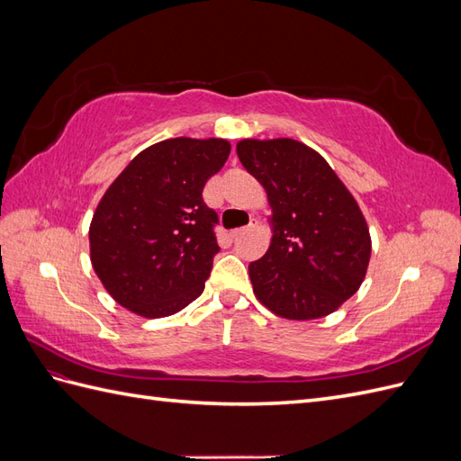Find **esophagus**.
<instances>
[{"label": "esophagus", "mask_w": 461, "mask_h": 461, "mask_svg": "<svg viewBox=\"0 0 461 461\" xmlns=\"http://www.w3.org/2000/svg\"><path fill=\"white\" fill-rule=\"evenodd\" d=\"M258 225V219L256 217H252V221H249V225L248 227H242V229H234V230H230V236L234 239V236H239V234H242L244 230H248V229H252V227H256Z\"/></svg>", "instance_id": "1"}]
</instances>
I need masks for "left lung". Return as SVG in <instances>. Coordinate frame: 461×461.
Returning <instances> with one entry per match:
<instances>
[{"instance_id": "8db88e82", "label": "left lung", "mask_w": 461, "mask_h": 461, "mask_svg": "<svg viewBox=\"0 0 461 461\" xmlns=\"http://www.w3.org/2000/svg\"><path fill=\"white\" fill-rule=\"evenodd\" d=\"M236 153L273 209L271 246L248 267L254 294L285 319L337 312L364 283L371 258L357 202L315 149L292 138H248Z\"/></svg>"}]
</instances>
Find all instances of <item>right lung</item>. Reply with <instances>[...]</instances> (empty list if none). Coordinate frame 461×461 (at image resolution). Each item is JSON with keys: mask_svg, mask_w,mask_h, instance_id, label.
I'll return each instance as SVG.
<instances>
[{"mask_svg": "<svg viewBox=\"0 0 461 461\" xmlns=\"http://www.w3.org/2000/svg\"><path fill=\"white\" fill-rule=\"evenodd\" d=\"M229 153L222 138H171L138 153L107 188L90 225V258L122 308L167 317L202 294L219 252V217L202 192Z\"/></svg>", "mask_w": 461, "mask_h": 461, "instance_id": "right-lung-1", "label": "right lung"}]
</instances>
